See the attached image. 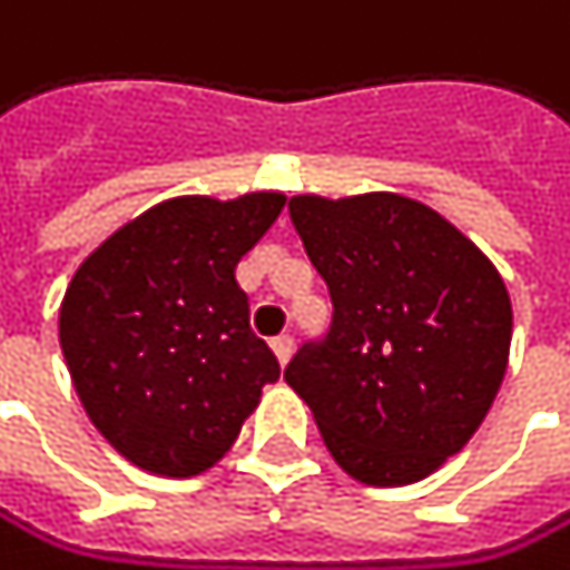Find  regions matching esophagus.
Masks as SVG:
<instances>
[{
	"label": "esophagus",
	"mask_w": 570,
	"mask_h": 570,
	"mask_svg": "<svg viewBox=\"0 0 570 570\" xmlns=\"http://www.w3.org/2000/svg\"><path fill=\"white\" fill-rule=\"evenodd\" d=\"M269 345H273V352H276L279 365H287V362H291V355H294V338H291V335H276Z\"/></svg>",
	"instance_id": "1"
}]
</instances>
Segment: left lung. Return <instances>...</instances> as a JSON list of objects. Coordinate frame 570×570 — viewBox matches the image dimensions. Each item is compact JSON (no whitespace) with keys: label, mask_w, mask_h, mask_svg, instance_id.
<instances>
[{"label":"left lung","mask_w":570,"mask_h":570,"mask_svg":"<svg viewBox=\"0 0 570 570\" xmlns=\"http://www.w3.org/2000/svg\"><path fill=\"white\" fill-rule=\"evenodd\" d=\"M291 218L335 317L283 380L352 479H428L469 444L507 376V283L469 235L403 194H297Z\"/></svg>","instance_id":"1"}]
</instances>
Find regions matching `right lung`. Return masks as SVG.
<instances>
[{"instance_id":"1","label":"right lung","mask_w":570,"mask_h":570,"mask_svg":"<svg viewBox=\"0 0 570 570\" xmlns=\"http://www.w3.org/2000/svg\"><path fill=\"white\" fill-rule=\"evenodd\" d=\"M283 205L276 190L160 202L108 235L68 283L60 348L71 383L101 438L142 472H208L279 380L235 266Z\"/></svg>"}]
</instances>
